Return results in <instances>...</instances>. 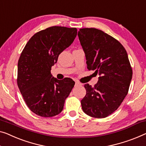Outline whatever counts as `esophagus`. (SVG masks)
I'll use <instances>...</instances> for the list:
<instances>
[{"instance_id":"34e87169","label":"esophagus","mask_w":146,"mask_h":146,"mask_svg":"<svg viewBox=\"0 0 146 146\" xmlns=\"http://www.w3.org/2000/svg\"><path fill=\"white\" fill-rule=\"evenodd\" d=\"M79 85H82V84L79 81H75V86H79Z\"/></svg>"}]
</instances>
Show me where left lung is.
<instances>
[{"mask_svg":"<svg viewBox=\"0 0 146 146\" xmlns=\"http://www.w3.org/2000/svg\"><path fill=\"white\" fill-rule=\"evenodd\" d=\"M87 68L100 77L94 87L84 84L83 111L105 118L117 110L129 92L132 70L127 51L118 40L101 30L83 28L78 32Z\"/></svg>","mask_w":146,"mask_h":146,"instance_id":"1","label":"left lung"}]
</instances>
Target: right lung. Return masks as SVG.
Masks as SVG:
<instances>
[{"label":"right lung","instance_id":"add662e5","mask_svg":"<svg viewBox=\"0 0 146 146\" xmlns=\"http://www.w3.org/2000/svg\"><path fill=\"white\" fill-rule=\"evenodd\" d=\"M77 33L76 28L48 27L35 34L21 52L17 64V86L27 107L39 116L60 113L75 85L69 78L58 80L52 77L50 71Z\"/></svg>","mask_w":146,"mask_h":146}]
</instances>
